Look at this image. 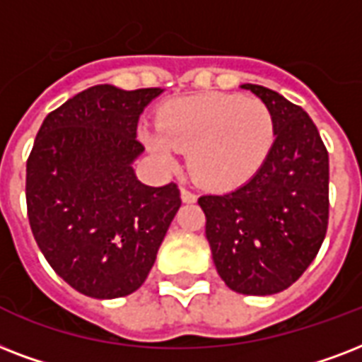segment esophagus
I'll list each match as a JSON object with an SVG mask.
<instances>
[{
  "instance_id": "34e87169",
  "label": "esophagus",
  "mask_w": 362,
  "mask_h": 362,
  "mask_svg": "<svg viewBox=\"0 0 362 362\" xmlns=\"http://www.w3.org/2000/svg\"><path fill=\"white\" fill-rule=\"evenodd\" d=\"M181 200H183L185 204H192V202H196V194L189 189H181Z\"/></svg>"
}]
</instances>
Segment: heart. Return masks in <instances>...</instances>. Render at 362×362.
Returning a JSON list of instances; mask_svg holds the SVG:
<instances>
[{
	"label": "heart",
	"mask_w": 362,
	"mask_h": 362,
	"mask_svg": "<svg viewBox=\"0 0 362 362\" xmlns=\"http://www.w3.org/2000/svg\"><path fill=\"white\" fill-rule=\"evenodd\" d=\"M151 153L170 170L190 151V172L209 189L230 190L253 177L274 145V117L260 100L225 92L179 98L141 132Z\"/></svg>",
	"instance_id": "b5f03b06"
}]
</instances>
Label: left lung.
Listing matches in <instances>:
<instances>
[{
    "mask_svg": "<svg viewBox=\"0 0 362 362\" xmlns=\"http://www.w3.org/2000/svg\"><path fill=\"white\" fill-rule=\"evenodd\" d=\"M240 88L270 109V155L247 183L198 204L221 279L240 295H276L306 272L327 234L329 153L304 109L264 86Z\"/></svg>",
    "mask_w": 362,
    "mask_h": 362,
    "instance_id": "1",
    "label": "left lung"
}]
</instances>
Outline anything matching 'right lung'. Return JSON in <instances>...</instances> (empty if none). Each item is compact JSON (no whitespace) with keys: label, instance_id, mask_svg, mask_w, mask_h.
Listing matches in <instances>:
<instances>
[{"label":"right lung","instance_id":"obj_1","mask_svg":"<svg viewBox=\"0 0 362 362\" xmlns=\"http://www.w3.org/2000/svg\"><path fill=\"white\" fill-rule=\"evenodd\" d=\"M162 88L96 85L47 115L26 164L28 219L52 270L83 295H132L181 206L175 183L143 185L137 120Z\"/></svg>","mask_w":362,"mask_h":362}]
</instances>
